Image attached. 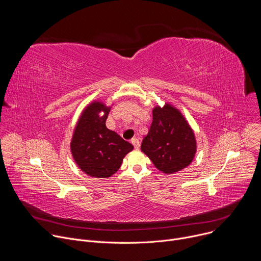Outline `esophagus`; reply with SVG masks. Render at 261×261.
<instances>
[{
  "instance_id": "obj_1",
  "label": "esophagus",
  "mask_w": 261,
  "mask_h": 261,
  "mask_svg": "<svg viewBox=\"0 0 261 261\" xmlns=\"http://www.w3.org/2000/svg\"><path fill=\"white\" fill-rule=\"evenodd\" d=\"M131 143L134 145L135 148H139V146H140L139 139H137V138H132V139H131Z\"/></svg>"
}]
</instances>
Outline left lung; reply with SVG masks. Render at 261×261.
Returning a JSON list of instances; mask_svg holds the SVG:
<instances>
[{
    "mask_svg": "<svg viewBox=\"0 0 261 261\" xmlns=\"http://www.w3.org/2000/svg\"><path fill=\"white\" fill-rule=\"evenodd\" d=\"M141 151L164 173L179 171L194 158V133L177 109L168 104L155 107L153 123L141 142Z\"/></svg>",
    "mask_w": 261,
    "mask_h": 261,
    "instance_id": "left-lung-1",
    "label": "left lung"
}]
</instances>
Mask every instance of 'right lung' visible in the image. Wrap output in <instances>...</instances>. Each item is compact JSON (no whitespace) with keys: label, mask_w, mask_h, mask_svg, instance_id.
Wrapping results in <instances>:
<instances>
[{"label":"right lung","mask_w":261,"mask_h":261,"mask_svg":"<svg viewBox=\"0 0 261 261\" xmlns=\"http://www.w3.org/2000/svg\"><path fill=\"white\" fill-rule=\"evenodd\" d=\"M109 107L101 102L89 105L74 130L71 152L79 167L95 177H109L116 173L123 158L133 150V145L118 133L106 128ZM103 111L105 116L98 113Z\"/></svg>","instance_id":"add662e5"}]
</instances>
